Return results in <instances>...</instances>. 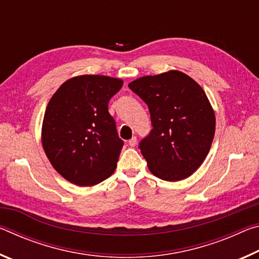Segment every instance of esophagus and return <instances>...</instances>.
Segmentation results:
<instances>
[{"mask_svg":"<svg viewBox=\"0 0 259 259\" xmlns=\"http://www.w3.org/2000/svg\"><path fill=\"white\" fill-rule=\"evenodd\" d=\"M129 145L131 146V147H134V146H136V144H137V137H135V136H134V137H131L130 139H129Z\"/></svg>","mask_w":259,"mask_h":259,"instance_id":"obj_1","label":"esophagus"}]
</instances>
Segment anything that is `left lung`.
Segmentation results:
<instances>
[{
  "label": "left lung",
  "mask_w": 259,
  "mask_h": 259,
  "mask_svg": "<svg viewBox=\"0 0 259 259\" xmlns=\"http://www.w3.org/2000/svg\"><path fill=\"white\" fill-rule=\"evenodd\" d=\"M128 87L150 109L153 129L139 144L150 171L168 182L190 177L207 157L216 129L202 88L175 69L139 77Z\"/></svg>",
  "instance_id": "obj_1"
}]
</instances>
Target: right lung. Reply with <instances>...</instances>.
Returning a JSON list of instances; mask_svg holds the SVG:
<instances>
[{
	"instance_id": "1",
	"label": "right lung",
	"mask_w": 259,
	"mask_h": 259,
	"mask_svg": "<svg viewBox=\"0 0 259 259\" xmlns=\"http://www.w3.org/2000/svg\"><path fill=\"white\" fill-rule=\"evenodd\" d=\"M123 81L78 75L52 96L43 117L41 140L50 163L66 181L94 186L115 171L123 146L108 102Z\"/></svg>"
}]
</instances>
